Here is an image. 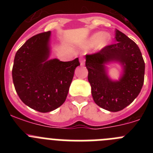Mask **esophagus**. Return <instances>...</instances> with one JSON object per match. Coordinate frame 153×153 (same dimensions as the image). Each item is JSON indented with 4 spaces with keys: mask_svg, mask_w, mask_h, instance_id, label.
Returning <instances> with one entry per match:
<instances>
[{
    "mask_svg": "<svg viewBox=\"0 0 153 153\" xmlns=\"http://www.w3.org/2000/svg\"><path fill=\"white\" fill-rule=\"evenodd\" d=\"M85 64V60L83 58H81L80 59V65L81 66H83Z\"/></svg>",
    "mask_w": 153,
    "mask_h": 153,
    "instance_id": "34e87169",
    "label": "esophagus"
}]
</instances>
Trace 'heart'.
<instances>
[{
    "label": "heart",
    "mask_w": 153,
    "mask_h": 153,
    "mask_svg": "<svg viewBox=\"0 0 153 153\" xmlns=\"http://www.w3.org/2000/svg\"><path fill=\"white\" fill-rule=\"evenodd\" d=\"M110 40V36L109 33H102L100 32L96 33L92 35L88 40L84 43V47H91L97 44L98 47L102 48L108 44Z\"/></svg>",
    "instance_id": "heart-1"
}]
</instances>
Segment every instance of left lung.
Returning <instances> with one entry per match:
<instances>
[{
  "label": "left lung",
  "instance_id": "left-lung-1",
  "mask_svg": "<svg viewBox=\"0 0 153 153\" xmlns=\"http://www.w3.org/2000/svg\"><path fill=\"white\" fill-rule=\"evenodd\" d=\"M115 31L116 44L86 55L93 100L110 112L120 111L134 100L141 91L145 74V62L137 44L121 31ZM113 60L120 62L124 67V75L117 82L108 78L103 65Z\"/></svg>",
  "mask_w": 153,
  "mask_h": 153
}]
</instances>
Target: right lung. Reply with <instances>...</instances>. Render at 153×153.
Listing matches in <instances>:
<instances>
[{
    "instance_id": "1",
    "label": "right lung",
    "mask_w": 153,
    "mask_h": 153,
    "mask_svg": "<svg viewBox=\"0 0 153 153\" xmlns=\"http://www.w3.org/2000/svg\"><path fill=\"white\" fill-rule=\"evenodd\" d=\"M51 32L28 39L17 51L12 69L15 90L22 102L40 113L60 107L65 102L78 58L62 62L49 56Z\"/></svg>"
}]
</instances>
